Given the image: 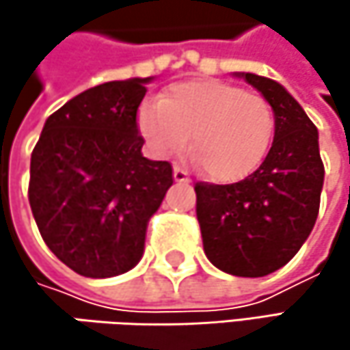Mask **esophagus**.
I'll return each instance as SVG.
<instances>
[{
    "label": "esophagus",
    "mask_w": 350,
    "mask_h": 350,
    "mask_svg": "<svg viewBox=\"0 0 350 350\" xmlns=\"http://www.w3.org/2000/svg\"><path fill=\"white\" fill-rule=\"evenodd\" d=\"M174 180L176 182H190V176H188V172L184 170V168H180V166H176L174 168Z\"/></svg>",
    "instance_id": "obj_1"
}]
</instances>
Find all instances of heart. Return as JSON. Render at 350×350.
<instances>
[{"label":"heart","instance_id":"heart-1","mask_svg":"<svg viewBox=\"0 0 350 350\" xmlns=\"http://www.w3.org/2000/svg\"><path fill=\"white\" fill-rule=\"evenodd\" d=\"M139 129L160 156L182 152L192 135L208 176L235 182L263 162L275 115L257 93L221 81H190L174 85L160 103L144 107Z\"/></svg>","mask_w":350,"mask_h":350}]
</instances>
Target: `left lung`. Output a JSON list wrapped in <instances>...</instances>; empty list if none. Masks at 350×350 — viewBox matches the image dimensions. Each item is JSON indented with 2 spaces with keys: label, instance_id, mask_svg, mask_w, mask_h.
I'll return each mask as SVG.
<instances>
[{
  "label": "left lung",
  "instance_id": "1",
  "mask_svg": "<svg viewBox=\"0 0 350 350\" xmlns=\"http://www.w3.org/2000/svg\"><path fill=\"white\" fill-rule=\"evenodd\" d=\"M275 115L261 166L235 184L196 182V219L208 261L225 273L263 278L284 267L308 239L320 208L324 166L318 129L275 81L237 72Z\"/></svg>",
  "mask_w": 350,
  "mask_h": 350
}]
</instances>
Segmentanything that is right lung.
I'll return each instance as SVG.
<instances>
[{
	"mask_svg": "<svg viewBox=\"0 0 350 350\" xmlns=\"http://www.w3.org/2000/svg\"><path fill=\"white\" fill-rule=\"evenodd\" d=\"M148 79L87 89L54 111L30 162L28 198L48 249L85 278L129 271L172 186L170 162L144 158L137 107Z\"/></svg>",
	"mask_w": 350,
	"mask_h": 350,
	"instance_id": "right-lung-1",
	"label": "right lung"
}]
</instances>
